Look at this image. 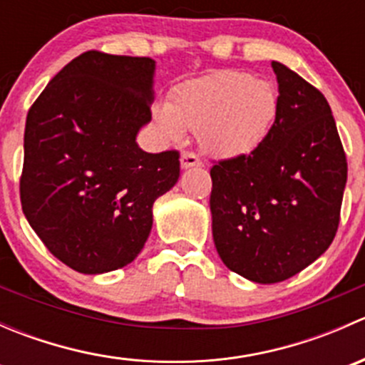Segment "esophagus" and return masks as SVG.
<instances>
[{
	"instance_id": "obj_1",
	"label": "esophagus",
	"mask_w": 365,
	"mask_h": 365,
	"mask_svg": "<svg viewBox=\"0 0 365 365\" xmlns=\"http://www.w3.org/2000/svg\"><path fill=\"white\" fill-rule=\"evenodd\" d=\"M180 165H182V169L200 168V165H201V160H200V157L194 155V153H190V152H183L182 155H180Z\"/></svg>"
}]
</instances>
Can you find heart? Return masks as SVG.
<instances>
[{"label":"heart","mask_w":365,"mask_h":365,"mask_svg":"<svg viewBox=\"0 0 365 365\" xmlns=\"http://www.w3.org/2000/svg\"><path fill=\"white\" fill-rule=\"evenodd\" d=\"M277 114L274 84L249 72L222 70L176 84L168 102L152 109V121L168 141H178L183 128H192L206 153L233 159L263 145Z\"/></svg>","instance_id":"1"}]
</instances>
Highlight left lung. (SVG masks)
I'll use <instances>...</instances> for the list:
<instances>
[{
	"mask_svg": "<svg viewBox=\"0 0 365 365\" xmlns=\"http://www.w3.org/2000/svg\"><path fill=\"white\" fill-rule=\"evenodd\" d=\"M279 114L263 145L212 176V233L230 270L275 284L314 263L339 226L348 164L327 98L272 61Z\"/></svg>",
	"mask_w": 365,
	"mask_h": 365,
	"instance_id": "1",
	"label": "left lung"
}]
</instances>
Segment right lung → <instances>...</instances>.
Returning a JSON list of instances; mask_svg holds the SVG:
<instances>
[{"label": "right lung", "mask_w": 365, "mask_h": 365, "mask_svg": "<svg viewBox=\"0 0 365 365\" xmlns=\"http://www.w3.org/2000/svg\"><path fill=\"white\" fill-rule=\"evenodd\" d=\"M155 61L88 51L51 79L26 118L23 212L53 256L106 274L132 263L153 203L175 187L178 152L139 148Z\"/></svg>", "instance_id": "1"}]
</instances>
